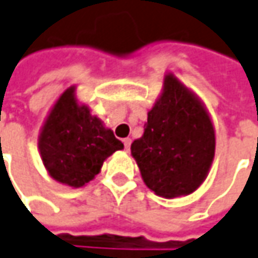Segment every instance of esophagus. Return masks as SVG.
<instances>
[{
    "instance_id": "34e87169",
    "label": "esophagus",
    "mask_w": 258,
    "mask_h": 258,
    "mask_svg": "<svg viewBox=\"0 0 258 258\" xmlns=\"http://www.w3.org/2000/svg\"><path fill=\"white\" fill-rule=\"evenodd\" d=\"M122 143H124V148H125V151H130V147H131V140H130V138H124V140H122Z\"/></svg>"
}]
</instances>
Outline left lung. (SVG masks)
Listing matches in <instances>:
<instances>
[{"mask_svg": "<svg viewBox=\"0 0 258 258\" xmlns=\"http://www.w3.org/2000/svg\"><path fill=\"white\" fill-rule=\"evenodd\" d=\"M215 128L206 108L173 75L148 111L141 138L131 144L144 182L162 198L189 195L208 176Z\"/></svg>", "mask_w": 258, "mask_h": 258, "instance_id": "obj_1", "label": "left lung"}]
</instances>
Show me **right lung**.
<instances>
[{"mask_svg":"<svg viewBox=\"0 0 258 258\" xmlns=\"http://www.w3.org/2000/svg\"><path fill=\"white\" fill-rule=\"evenodd\" d=\"M38 148L49 175L72 188L85 186L103 162L124 145L101 120L80 106L69 87L52 107L39 136Z\"/></svg>","mask_w":258,"mask_h":258,"instance_id":"right-lung-1","label":"right lung"}]
</instances>
